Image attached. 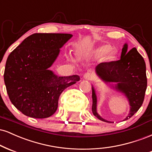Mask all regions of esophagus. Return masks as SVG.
I'll use <instances>...</instances> for the list:
<instances>
[{"mask_svg":"<svg viewBox=\"0 0 152 152\" xmlns=\"http://www.w3.org/2000/svg\"><path fill=\"white\" fill-rule=\"evenodd\" d=\"M84 78H85V80H92V75L90 74V73H85V75H84Z\"/></svg>","mask_w":152,"mask_h":152,"instance_id":"1","label":"esophagus"}]
</instances>
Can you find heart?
Listing matches in <instances>:
<instances>
[{
  "label": "heart",
  "mask_w": 152,
  "mask_h": 152,
  "mask_svg": "<svg viewBox=\"0 0 152 152\" xmlns=\"http://www.w3.org/2000/svg\"><path fill=\"white\" fill-rule=\"evenodd\" d=\"M110 50V46L102 45L97 48V52L98 54L99 55H104L107 52V58L109 59L114 58V57L115 55V52L112 50Z\"/></svg>",
  "instance_id": "obj_1"
}]
</instances>
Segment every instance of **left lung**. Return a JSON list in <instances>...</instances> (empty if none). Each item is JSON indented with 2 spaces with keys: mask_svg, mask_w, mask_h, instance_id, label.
<instances>
[{
  "mask_svg": "<svg viewBox=\"0 0 152 152\" xmlns=\"http://www.w3.org/2000/svg\"><path fill=\"white\" fill-rule=\"evenodd\" d=\"M97 75L106 83L115 85V89L126 96L130 105L129 115L124 120L131 118L141 107L147 90V79L144 58L135 48L127 52V45L122 48L121 58L117 61L102 62L96 67ZM113 86V85H112ZM93 115L103 122L104 119L97 112V96L92 87Z\"/></svg>",
  "mask_w": 152,
  "mask_h": 152,
  "instance_id": "left-lung-1",
  "label": "left lung"
}]
</instances>
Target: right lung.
Listing matches in <instances>:
<instances>
[{
  "label": "right lung",
  "mask_w": 152,
  "mask_h": 152,
  "mask_svg": "<svg viewBox=\"0 0 152 152\" xmlns=\"http://www.w3.org/2000/svg\"><path fill=\"white\" fill-rule=\"evenodd\" d=\"M72 37L66 33H35L26 37L7 59L4 82L12 104L23 115L37 119L56 112L58 99L78 75L58 77L50 70L60 48Z\"/></svg>",
  "instance_id": "right-lung-1"
}]
</instances>
